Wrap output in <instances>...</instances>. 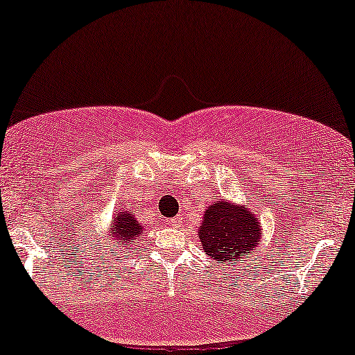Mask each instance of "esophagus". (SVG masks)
Returning a JSON list of instances; mask_svg holds the SVG:
<instances>
[{
	"label": "esophagus",
	"instance_id": "obj_1",
	"mask_svg": "<svg viewBox=\"0 0 355 355\" xmlns=\"http://www.w3.org/2000/svg\"><path fill=\"white\" fill-rule=\"evenodd\" d=\"M170 225L172 227H180L182 225V217H173L170 220Z\"/></svg>",
	"mask_w": 355,
	"mask_h": 355
}]
</instances>
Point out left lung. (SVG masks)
I'll use <instances>...</instances> for the list:
<instances>
[{"mask_svg":"<svg viewBox=\"0 0 355 355\" xmlns=\"http://www.w3.org/2000/svg\"><path fill=\"white\" fill-rule=\"evenodd\" d=\"M203 248L220 263L252 257L260 240V223L255 211L225 200L214 202L203 215L198 230Z\"/></svg>","mask_w":355,"mask_h":355,"instance_id":"1","label":"left lung"}]
</instances>
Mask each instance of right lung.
<instances>
[{"label": "right lung", "mask_w": 355, "mask_h": 355, "mask_svg": "<svg viewBox=\"0 0 355 355\" xmlns=\"http://www.w3.org/2000/svg\"><path fill=\"white\" fill-rule=\"evenodd\" d=\"M141 232H144V229L133 217L132 211L121 210L115 215L113 223L110 225V232H107V242H113L112 245L115 248L135 245Z\"/></svg>", "instance_id": "add662e5"}]
</instances>
